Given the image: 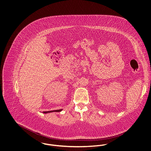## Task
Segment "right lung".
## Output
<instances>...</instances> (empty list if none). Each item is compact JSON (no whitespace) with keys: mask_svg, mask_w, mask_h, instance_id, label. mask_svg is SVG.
<instances>
[{"mask_svg":"<svg viewBox=\"0 0 151 151\" xmlns=\"http://www.w3.org/2000/svg\"><path fill=\"white\" fill-rule=\"evenodd\" d=\"M62 109H60V110H52V111H43L44 114H46V113H51V112H54V111H61Z\"/></svg>","mask_w":151,"mask_h":151,"instance_id":"add662e5","label":"right lung"}]
</instances>
